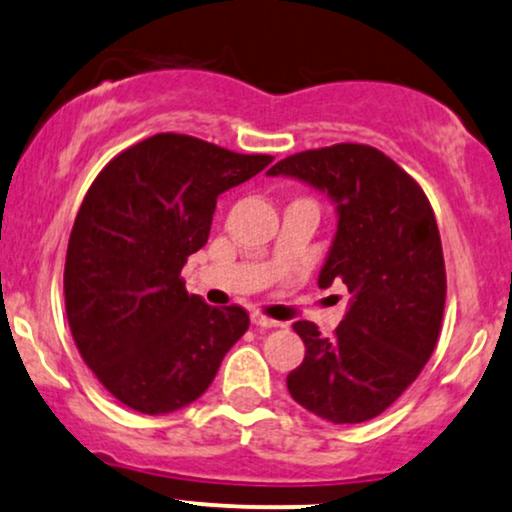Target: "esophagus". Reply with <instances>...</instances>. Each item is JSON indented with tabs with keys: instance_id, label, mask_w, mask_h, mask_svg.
Segmentation results:
<instances>
[{
	"instance_id": "1",
	"label": "esophagus",
	"mask_w": 512,
	"mask_h": 512,
	"mask_svg": "<svg viewBox=\"0 0 512 512\" xmlns=\"http://www.w3.org/2000/svg\"><path fill=\"white\" fill-rule=\"evenodd\" d=\"M252 324H255L257 329H276V326H281V322H276V319H272V317H264V315H260V312H255V315H252Z\"/></svg>"
}]
</instances>
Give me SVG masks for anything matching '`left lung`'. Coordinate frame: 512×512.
Masks as SVG:
<instances>
[{"label": "left lung", "mask_w": 512, "mask_h": 512, "mask_svg": "<svg viewBox=\"0 0 512 512\" xmlns=\"http://www.w3.org/2000/svg\"><path fill=\"white\" fill-rule=\"evenodd\" d=\"M291 176L336 205V236L319 288L343 281L350 307L331 338L295 322L303 365L286 377L295 403L334 424L377 417L420 377L441 334L446 267L424 190L377 147L341 143L281 159Z\"/></svg>", "instance_id": "8db88e82"}]
</instances>
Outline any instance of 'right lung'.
Here are the masks:
<instances>
[{"label": "right lung", "mask_w": 512, "mask_h": 512, "mask_svg": "<svg viewBox=\"0 0 512 512\" xmlns=\"http://www.w3.org/2000/svg\"><path fill=\"white\" fill-rule=\"evenodd\" d=\"M272 162L157 133L92 181L66 250V317L85 365L128 408H186L248 331L243 307L190 295L181 269L207 243L217 197Z\"/></svg>", "instance_id": "1"}]
</instances>
